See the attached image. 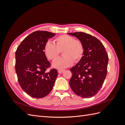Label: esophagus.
I'll list each match as a JSON object with an SVG mask.
<instances>
[{"label":"esophagus","instance_id":"obj_1","mask_svg":"<svg viewBox=\"0 0 125 125\" xmlns=\"http://www.w3.org/2000/svg\"><path fill=\"white\" fill-rule=\"evenodd\" d=\"M65 69H58V72L59 73L61 74V73H62L63 72L65 71Z\"/></svg>","mask_w":125,"mask_h":125}]
</instances>
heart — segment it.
Instances as JSON below:
<instances>
[{"label": "heart", "mask_w": 125, "mask_h": 125, "mask_svg": "<svg viewBox=\"0 0 125 125\" xmlns=\"http://www.w3.org/2000/svg\"><path fill=\"white\" fill-rule=\"evenodd\" d=\"M62 51L63 56L54 61L52 66L57 69H63L70 66L73 61L78 62L84 55V47L82 42L74 37L62 34L57 36L54 43L47 41L44 47V52L50 60L56 59Z\"/></svg>", "instance_id": "heart-1"}]
</instances>
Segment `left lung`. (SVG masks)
Segmentation results:
<instances>
[{"label":"left lung","mask_w":125,"mask_h":125,"mask_svg":"<svg viewBox=\"0 0 125 125\" xmlns=\"http://www.w3.org/2000/svg\"><path fill=\"white\" fill-rule=\"evenodd\" d=\"M80 40L84 47V55L76 65L70 69L69 85L77 95L90 98L103 85L107 72L108 57L101 42L84 32L69 33Z\"/></svg>","instance_id":"obj_1"}]
</instances>
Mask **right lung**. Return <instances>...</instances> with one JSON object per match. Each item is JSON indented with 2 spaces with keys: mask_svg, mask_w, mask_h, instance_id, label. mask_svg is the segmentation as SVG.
I'll list each match as a JSON object with an SVG mask.
<instances>
[{
  "mask_svg": "<svg viewBox=\"0 0 125 125\" xmlns=\"http://www.w3.org/2000/svg\"><path fill=\"white\" fill-rule=\"evenodd\" d=\"M56 35L37 31L22 41L16 52L15 69L21 88L31 97L40 99L47 95L53 88L58 72L51 67L44 52L45 44Z\"/></svg>",
  "mask_w": 125,
  "mask_h": 125,
  "instance_id": "add662e5",
  "label": "right lung"
}]
</instances>
